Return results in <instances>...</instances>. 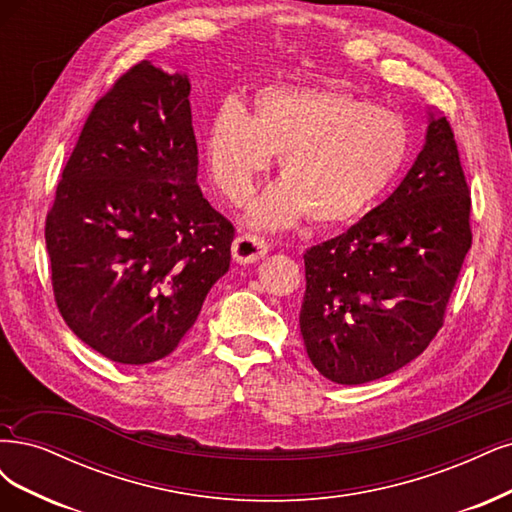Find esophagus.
Masks as SVG:
<instances>
[{"label":"esophagus","mask_w":512,"mask_h":512,"mask_svg":"<svg viewBox=\"0 0 512 512\" xmlns=\"http://www.w3.org/2000/svg\"><path fill=\"white\" fill-rule=\"evenodd\" d=\"M269 252V243L258 235H239L233 243V258L239 264H252L262 260Z\"/></svg>","instance_id":"esophagus-1"}]
</instances>
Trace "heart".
I'll list each match as a JSON object with an SVG mask.
<instances>
[{"instance_id":"heart-1","label":"heart","mask_w":512,"mask_h":512,"mask_svg":"<svg viewBox=\"0 0 512 512\" xmlns=\"http://www.w3.org/2000/svg\"><path fill=\"white\" fill-rule=\"evenodd\" d=\"M409 150L411 133L400 114L322 86L260 88L250 112L226 101L205 133L211 178L233 203L250 197L279 156L284 180L245 214L258 231L294 226L305 214L317 226L360 218L394 184Z\"/></svg>"}]
</instances>
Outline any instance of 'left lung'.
<instances>
[{
  "mask_svg": "<svg viewBox=\"0 0 512 512\" xmlns=\"http://www.w3.org/2000/svg\"><path fill=\"white\" fill-rule=\"evenodd\" d=\"M470 195L445 116L398 188L339 237L305 254L301 334L320 373L341 385L415 360L443 326L470 250Z\"/></svg>",
  "mask_w": 512,
  "mask_h": 512,
  "instance_id": "1",
  "label": "left lung"
}]
</instances>
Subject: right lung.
I'll return each mask as SVG.
<instances>
[{
	"instance_id": "add662e5",
	"label": "right lung",
	"mask_w": 512,
	"mask_h": 512,
	"mask_svg": "<svg viewBox=\"0 0 512 512\" xmlns=\"http://www.w3.org/2000/svg\"><path fill=\"white\" fill-rule=\"evenodd\" d=\"M190 80L150 61L88 116L46 218L55 301L118 364L169 356L228 271L235 228L197 184Z\"/></svg>"
}]
</instances>
